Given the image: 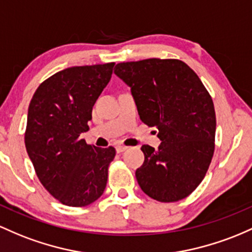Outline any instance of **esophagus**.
Segmentation results:
<instances>
[{"mask_svg": "<svg viewBox=\"0 0 252 252\" xmlns=\"http://www.w3.org/2000/svg\"><path fill=\"white\" fill-rule=\"evenodd\" d=\"M129 147H126V146H122V145H118L116 146V151H117V153H122V152L126 151Z\"/></svg>", "mask_w": 252, "mask_h": 252, "instance_id": "esophagus-1", "label": "esophagus"}]
</instances>
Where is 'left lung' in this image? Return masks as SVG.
I'll return each mask as SVG.
<instances>
[{
    "label": "left lung",
    "instance_id": "left-lung-1",
    "mask_svg": "<svg viewBox=\"0 0 252 252\" xmlns=\"http://www.w3.org/2000/svg\"><path fill=\"white\" fill-rule=\"evenodd\" d=\"M115 74L130 87L141 121L156 126L161 143L143 145L136 170L142 191L159 202H176L202 182L214 153V104L197 74L179 60L118 63Z\"/></svg>",
    "mask_w": 252,
    "mask_h": 252
}]
</instances>
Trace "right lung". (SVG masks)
<instances>
[{
  "label": "right lung",
  "instance_id": "right-lung-1",
  "mask_svg": "<svg viewBox=\"0 0 252 252\" xmlns=\"http://www.w3.org/2000/svg\"><path fill=\"white\" fill-rule=\"evenodd\" d=\"M115 63L71 67L46 79L29 106L25 146L40 183L61 203L85 207L103 195L113 147L87 145L92 109Z\"/></svg>",
  "mask_w": 252,
  "mask_h": 252
}]
</instances>
